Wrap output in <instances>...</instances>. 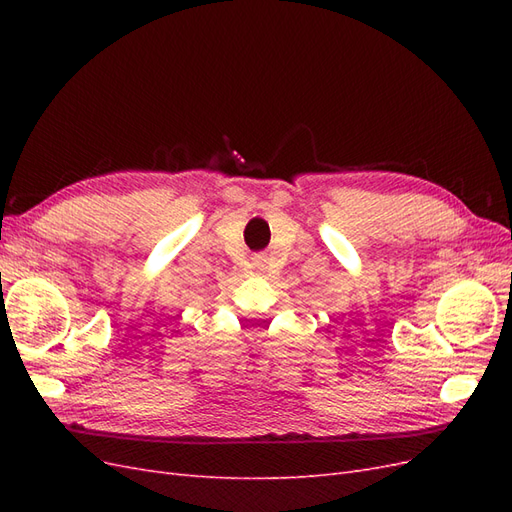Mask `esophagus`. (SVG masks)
Masks as SVG:
<instances>
[{"label":"esophagus","mask_w":512,"mask_h":512,"mask_svg":"<svg viewBox=\"0 0 512 512\" xmlns=\"http://www.w3.org/2000/svg\"><path fill=\"white\" fill-rule=\"evenodd\" d=\"M267 256H262V254H256L254 258H252V265L258 269V271H265L267 269Z\"/></svg>","instance_id":"34e87169"}]
</instances>
